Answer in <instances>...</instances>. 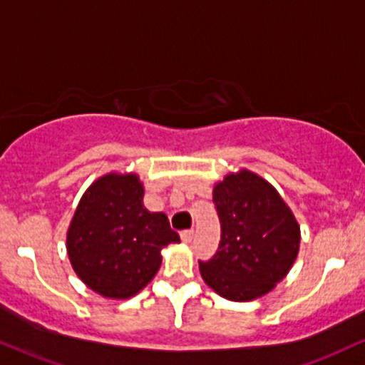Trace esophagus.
I'll use <instances>...</instances> for the list:
<instances>
[{"label": "esophagus", "mask_w": 365, "mask_h": 365, "mask_svg": "<svg viewBox=\"0 0 365 365\" xmlns=\"http://www.w3.org/2000/svg\"><path fill=\"white\" fill-rule=\"evenodd\" d=\"M180 238H182L183 243H190L194 240V230H185L180 232Z\"/></svg>", "instance_id": "obj_1"}]
</instances>
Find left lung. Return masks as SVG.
Here are the masks:
<instances>
[{"label":"left lung","instance_id":"obj_1","mask_svg":"<svg viewBox=\"0 0 365 365\" xmlns=\"http://www.w3.org/2000/svg\"><path fill=\"white\" fill-rule=\"evenodd\" d=\"M221 243L199 262L204 282L230 301L269 294L289 274L299 253L301 230L274 185L250 170L226 175L212 190Z\"/></svg>","mask_w":365,"mask_h":365}]
</instances>
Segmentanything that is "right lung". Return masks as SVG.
Here are the masks:
<instances>
[{"mask_svg":"<svg viewBox=\"0 0 365 365\" xmlns=\"http://www.w3.org/2000/svg\"><path fill=\"white\" fill-rule=\"evenodd\" d=\"M143 197L138 175L112 171L86 188L68 227L73 270L108 299L143 291L160 270L161 250L180 241L166 214L149 212Z\"/></svg>","mask_w":365,"mask_h":365,"instance_id":"add662e5","label":"right lung"}]
</instances>
